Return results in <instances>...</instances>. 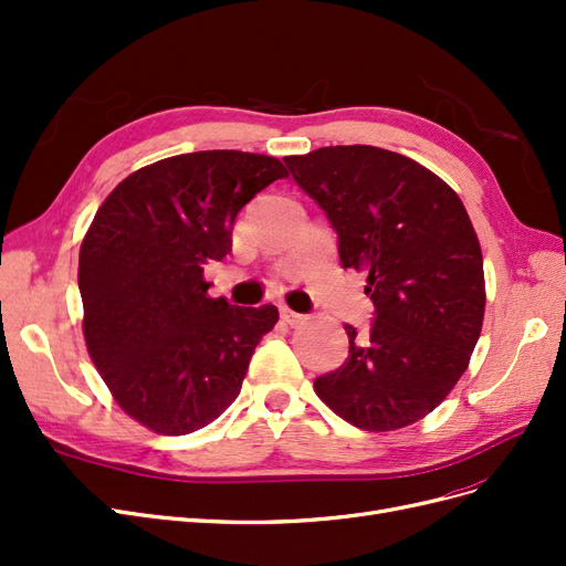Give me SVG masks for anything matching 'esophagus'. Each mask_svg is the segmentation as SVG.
I'll list each match as a JSON object with an SVG mask.
<instances>
[{
	"label": "esophagus",
	"mask_w": 566,
	"mask_h": 566,
	"mask_svg": "<svg viewBox=\"0 0 566 566\" xmlns=\"http://www.w3.org/2000/svg\"><path fill=\"white\" fill-rule=\"evenodd\" d=\"M281 318H283L287 325H293V328H295V325H302V323L306 321L304 314H297V312H293V310H287V306H283V310H281Z\"/></svg>",
	"instance_id": "34e87169"
}]
</instances>
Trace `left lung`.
Returning a JSON list of instances; mask_svg holds the SVG:
<instances>
[{
	"instance_id": "1",
	"label": "left lung",
	"mask_w": 566,
	"mask_h": 566,
	"mask_svg": "<svg viewBox=\"0 0 566 566\" xmlns=\"http://www.w3.org/2000/svg\"><path fill=\"white\" fill-rule=\"evenodd\" d=\"M337 231L339 262L366 273L370 333L345 325L349 356L314 380L318 399L366 432L413 424L449 397L482 333L486 287L465 205L434 172L375 146L283 160Z\"/></svg>"
}]
</instances>
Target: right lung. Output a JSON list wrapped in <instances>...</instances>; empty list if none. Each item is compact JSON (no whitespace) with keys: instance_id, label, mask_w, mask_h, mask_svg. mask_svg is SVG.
Masks as SVG:
<instances>
[{"instance_id":"right-lung-1","label":"right lung","mask_w":566,"mask_h":566,"mask_svg":"<svg viewBox=\"0 0 566 566\" xmlns=\"http://www.w3.org/2000/svg\"><path fill=\"white\" fill-rule=\"evenodd\" d=\"M283 177L271 156L184 153L136 169L98 208L80 248L84 342L117 406L148 430L191 434L241 394L279 310L210 297L202 271L231 252L235 214Z\"/></svg>"}]
</instances>
